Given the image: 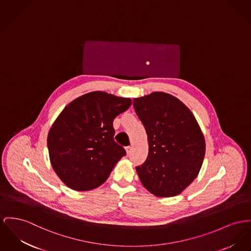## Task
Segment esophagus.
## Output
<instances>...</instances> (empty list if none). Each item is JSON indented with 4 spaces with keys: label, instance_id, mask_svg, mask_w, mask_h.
<instances>
[{
    "label": "esophagus",
    "instance_id": "obj_1",
    "mask_svg": "<svg viewBox=\"0 0 251 251\" xmlns=\"http://www.w3.org/2000/svg\"><path fill=\"white\" fill-rule=\"evenodd\" d=\"M131 150H132V149H131V147H126V151L127 155H129V154L131 153Z\"/></svg>",
    "mask_w": 251,
    "mask_h": 251
}]
</instances>
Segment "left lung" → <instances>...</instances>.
<instances>
[{
	"instance_id": "obj_1",
	"label": "left lung",
	"mask_w": 251,
	"mask_h": 251,
	"mask_svg": "<svg viewBox=\"0 0 251 251\" xmlns=\"http://www.w3.org/2000/svg\"><path fill=\"white\" fill-rule=\"evenodd\" d=\"M148 134L149 155L136 167L143 185L159 197L180 194L200 171L204 138L192 112L176 97L154 92L133 100Z\"/></svg>"
}]
</instances>
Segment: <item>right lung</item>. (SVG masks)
<instances>
[{
	"label": "right lung",
	"mask_w": 251,
	"mask_h": 251,
	"mask_svg": "<svg viewBox=\"0 0 251 251\" xmlns=\"http://www.w3.org/2000/svg\"><path fill=\"white\" fill-rule=\"evenodd\" d=\"M129 98L94 91L72 100L48 136L50 163L68 187L86 191L103 184L126 154L114 141L113 121L131 105Z\"/></svg>",
	"instance_id": "add662e5"
}]
</instances>
